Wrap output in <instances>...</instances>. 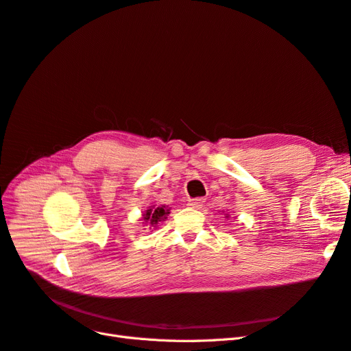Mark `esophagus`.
Listing matches in <instances>:
<instances>
[{
  "label": "esophagus",
  "mask_w": 351,
  "mask_h": 351,
  "mask_svg": "<svg viewBox=\"0 0 351 351\" xmlns=\"http://www.w3.org/2000/svg\"><path fill=\"white\" fill-rule=\"evenodd\" d=\"M204 202H205V199H202V197H197V199H192V200H189V206L190 208H193V209H199V208H202L204 206Z\"/></svg>",
  "instance_id": "obj_1"
}]
</instances>
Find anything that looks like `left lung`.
Returning <instances> with one entry per match:
<instances>
[{
  "label": "left lung",
  "mask_w": 351,
  "mask_h": 351,
  "mask_svg": "<svg viewBox=\"0 0 351 351\" xmlns=\"http://www.w3.org/2000/svg\"><path fill=\"white\" fill-rule=\"evenodd\" d=\"M226 217H227V218H228V214H226Z\"/></svg>",
  "instance_id": "obj_1"
}]
</instances>
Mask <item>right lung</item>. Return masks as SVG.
<instances>
[{"mask_svg": "<svg viewBox=\"0 0 351 351\" xmlns=\"http://www.w3.org/2000/svg\"><path fill=\"white\" fill-rule=\"evenodd\" d=\"M168 214H169V208L168 206H165V205H159V206L152 205V206L147 208L146 210H143L141 221H142V224L145 227L151 228V230L152 228L155 230L158 227L159 222H162V221L167 219Z\"/></svg>", "mask_w": 351, "mask_h": 351, "instance_id": "1", "label": "right lung"}]
</instances>
